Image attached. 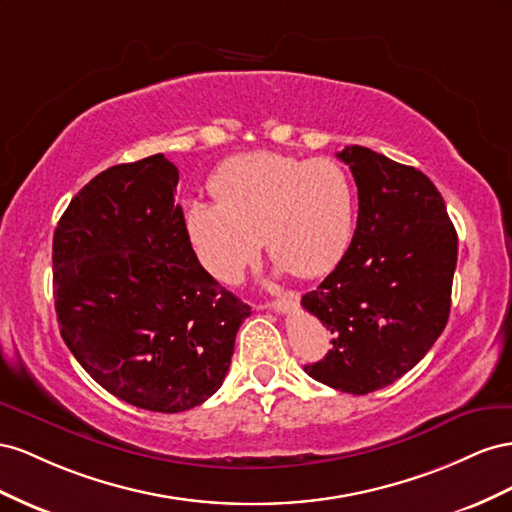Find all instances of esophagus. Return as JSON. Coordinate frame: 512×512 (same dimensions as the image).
<instances>
[{"label":"esophagus","mask_w":512,"mask_h":512,"mask_svg":"<svg viewBox=\"0 0 512 512\" xmlns=\"http://www.w3.org/2000/svg\"><path fill=\"white\" fill-rule=\"evenodd\" d=\"M298 300H300V296L296 294V291H285V294L279 300L266 304V309H272L276 313H287L289 309H294V306L298 304Z\"/></svg>","instance_id":"obj_1"}]
</instances>
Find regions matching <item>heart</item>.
I'll return each instance as SVG.
<instances>
[{"mask_svg": "<svg viewBox=\"0 0 512 512\" xmlns=\"http://www.w3.org/2000/svg\"><path fill=\"white\" fill-rule=\"evenodd\" d=\"M216 203H188L184 223L214 279L242 281L261 240L298 279L330 272L354 233V184L337 160L276 152L231 158L212 178Z\"/></svg>", "mask_w": 512, "mask_h": 512, "instance_id": "obj_1", "label": "heart"}]
</instances>
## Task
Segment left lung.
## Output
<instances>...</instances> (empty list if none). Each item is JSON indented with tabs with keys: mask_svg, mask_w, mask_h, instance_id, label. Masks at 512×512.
<instances>
[{
	"mask_svg": "<svg viewBox=\"0 0 512 512\" xmlns=\"http://www.w3.org/2000/svg\"><path fill=\"white\" fill-rule=\"evenodd\" d=\"M358 186L352 244L302 306L332 334L324 360L306 364L317 382L367 394L397 382L446 328L457 231L425 173L362 145L337 154Z\"/></svg>",
	"mask_w": 512,
	"mask_h": 512,
	"instance_id": "8db88e82",
	"label": "left lung"
}]
</instances>
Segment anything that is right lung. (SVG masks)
<instances>
[{
  "mask_svg": "<svg viewBox=\"0 0 512 512\" xmlns=\"http://www.w3.org/2000/svg\"><path fill=\"white\" fill-rule=\"evenodd\" d=\"M178 180L163 154L109 167L72 197L53 233L64 343L102 388L163 414L221 388L251 315L199 264Z\"/></svg>",
  "mask_w": 512,
  "mask_h": 512,
  "instance_id": "add662e5",
  "label": "right lung"
}]
</instances>
